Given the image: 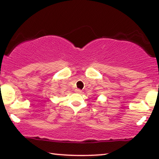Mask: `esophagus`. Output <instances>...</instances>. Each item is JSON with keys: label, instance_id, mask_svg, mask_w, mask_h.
<instances>
[{"label": "esophagus", "instance_id": "esophagus-1", "mask_svg": "<svg viewBox=\"0 0 159 159\" xmlns=\"http://www.w3.org/2000/svg\"><path fill=\"white\" fill-rule=\"evenodd\" d=\"M75 92L77 93H81L82 90H80V89H76V90H75Z\"/></svg>", "mask_w": 159, "mask_h": 159}]
</instances>
